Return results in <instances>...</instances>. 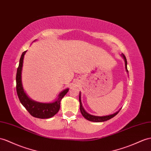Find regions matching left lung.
Instances as JSON below:
<instances>
[{"label": "left lung", "mask_w": 151, "mask_h": 151, "mask_svg": "<svg viewBox=\"0 0 151 151\" xmlns=\"http://www.w3.org/2000/svg\"><path fill=\"white\" fill-rule=\"evenodd\" d=\"M121 56L122 57V59L124 60L125 63V68H126V71L127 73H128V71H127V60L126 58L125 57V55H124L123 53H121ZM79 101H80V110L81 111V114H82V115L83 116L84 118H86L88 121H90L92 122H104V121H106L108 120H109L111 118H113L114 117L117 115L119 111L121 110L120 109L119 110H118L117 111H116L115 113L111 114V115H105V116H96V115H91L89 114H88L87 111L85 110L83 106H82V101H81V92H80V95H79Z\"/></svg>", "instance_id": "obj_1"}]
</instances>
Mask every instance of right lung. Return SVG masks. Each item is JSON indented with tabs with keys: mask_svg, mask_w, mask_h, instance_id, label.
<instances>
[{
	"mask_svg": "<svg viewBox=\"0 0 151 151\" xmlns=\"http://www.w3.org/2000/svg\"><path fill=\"white\" fill-rule=\"evenodd\" d=\"M26 52L27 51H25L22 53L17 69L16 82L17 92L18 98L22 105L33 117L39 119H48L52 117L59 111L60 107L61 99L67 94L69 88H67L62 91L58 96L57 99L52 103H41L34 101L32 99H30L25 93L24 88L23 87L22 80L23 63H24V55Z\"/></svg>",
	"mask_w": 151,
	"mask_h": 151,
	"instance_id": "obj_1",
	"label": "right lung"
}]
</instances>
